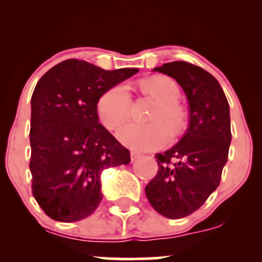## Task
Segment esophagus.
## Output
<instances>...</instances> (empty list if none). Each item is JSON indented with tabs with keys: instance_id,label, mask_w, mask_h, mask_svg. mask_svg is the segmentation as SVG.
<instances>
[{
	"instance_id": "1",
	"label": "esophagus",
	"mask_w": 262,
	"mask_h": 262,
	"mask_svg": "<svg viewBox=\"0 0 262 262\" xmlns=\"http://www.w3.org/2000/svg\"><path fill=\"white\" fill-rule=\"evenodd\" d=\"M140 156H141V155L139 154V152L132 151V152H130V160H132V161H135V160H137V159H139Z\"/></svg>"
}]
</instances>
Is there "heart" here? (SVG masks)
Returning a JSON list of instances; mask_svg holds the SVG:
<instances>
[{
  "mask_svg": "<svg viewBox=\"0 0 262 262\" xmlns=\"http://www.w3.org/2000/svg\"><path fill=\"white\" fill-rule=\"evenodd\" d=\"M144 92L159 101L150 116L151 123H127L119 128L118 139L128 148L140 151L155 150L166 145L173 133H180L186 124L185 110L177 103L180 87L169 76H152L141 81ZM132 96L128 87L123 83L108 89L97 103L98 116L107 129H116L129 118L132 111Z\"/></svg>",
  "mask_w": 262,
  "mask_h": 262,
  "instance_id": "obj_1",
  "label": "heart"
}]
</instances>
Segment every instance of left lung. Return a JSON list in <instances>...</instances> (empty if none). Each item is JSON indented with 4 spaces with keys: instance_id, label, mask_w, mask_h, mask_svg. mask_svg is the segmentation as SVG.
<instances>
[{
    "instance_id": "1",
    "label": "left lung",
    "mask_w": 262,
    "mask_h": 262,
    "mask_svg": "<svg viewBox=\"0 0 262 262\" xmlns=\"http://www.w3.org/2000/svg\"><path fill=\"white\" fill-rule=\"evenodd\" d=\"M173 77L186 93L189 123L173 148L156 154L159 170L145 187L156 212L170 219L187 217L219 186L231 141L229 103L208 71L187 61L154 69Z\"/></svg>"
}]
</instances>
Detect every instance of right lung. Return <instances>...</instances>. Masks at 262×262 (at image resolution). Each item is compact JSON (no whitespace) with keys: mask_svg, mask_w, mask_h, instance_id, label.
<instances>
[{"mask_svg":"<svg viewBox=\"0 0 262 262\" xmlns=\"http://www.w3.org/2000/svg\"><path fill=\"white\" fill-rule=\"evenodd\" d=\"M138 69L103 70L69 59L47 71L32 95V192L54 221L77 222L102 201L101 173L128 165L129 150L101 123L97 103Z\"/></svg>","mask_w":262,"mask_h":262,"instance_id":"right-lung-1","label":"right lung"}]
</instances>
